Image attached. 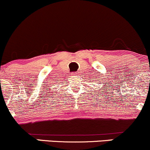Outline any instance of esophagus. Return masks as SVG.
<instances>
[{"label": "esophagus", "instance_id": "esophagus-1", "mask_svg": "<svg viewBox=\"0 0 150 150\" xmlns=\"http://www.w3.org/2000/svg\"><path fill=\"white\" fill-rule=\"evenodd\" d=\"M77 74H78V73H76V72H75V73H72V75H73V76H75V75H77Z\"/></svg>", "mask_w": 150, "mask_h": 150}]
</instances>
